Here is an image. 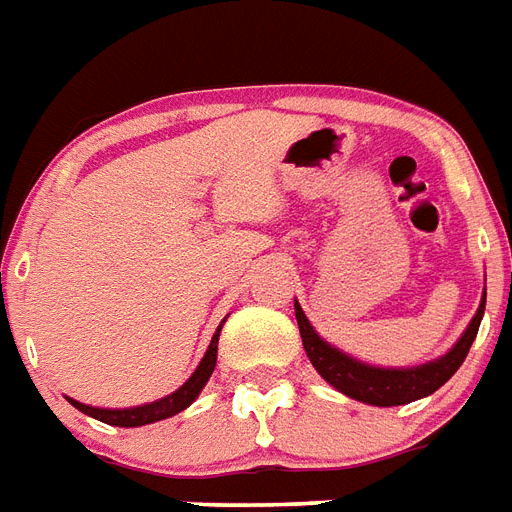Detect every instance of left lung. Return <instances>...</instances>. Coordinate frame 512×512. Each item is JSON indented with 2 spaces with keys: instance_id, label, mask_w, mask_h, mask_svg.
<instances>
[{
  "instance_id": "1",
  "label": "left lung",
  "mask_w": 512,
  "mask_h": 512,
  "mask_svg": "<svg viewBox=\"0 0 512 512\" xmlns=\"http://www.w3.org/2000/svg\"><path fill=\"white\" fill-rule=\"evenodd\" d=\"M484 308L486 292L481 297L476 316L468 324V329L462 332L457 345L441 358H436V361L412 366V369H382V366L364 364V361L337 350L335 345H329L327 340H321L316 335V329L311 327L308 316L303 313V308H300V303L295 300V316L300 337H303V348L311 358V364L316 366V372L340 393L372 406H401L436 393L460 369L465 356H468L470 345L478 335V327H481V319H484Z\"/></svg>"
}]
</instances>
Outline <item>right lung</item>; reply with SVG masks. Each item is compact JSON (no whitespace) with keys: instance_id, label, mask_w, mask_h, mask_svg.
Wrapping results in <instances>:
<instances>
[{"instance_id":"add662e5","label":"right lung","mask_w":512,"mask_h":512,"mask_svg":"<svg viewBox=\"0 0 512 512\" xmlns=\"http://www.w3.org/2000/svg\"><path fill=\"white\" fill-rule=\"evenodd\" d=\"M220 329H223V324H220L215 335H212V342H209L207 353H204V358H201L199 366H196V372H193L175 393H170V396L159 398V401H151V404L132 406V409H98V406H87L82 404V401H74V398H68V401H71L79 412L90 414V417L106 422V425H116V428H140V425H151V422L167 420L172 414L188 409V406L199 398L201 388L207 385L212 372H215L217 337H220Z\"/></svg>"}]
</instances>
